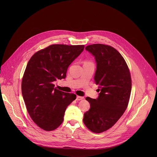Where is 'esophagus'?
<instances>
[{
  "label": "esophagus",
  "mask_w": 157,
  "mask_h": 157,
  "mask_svg": "<svg viewBox=\"0 0 157 157\" xmlns=\"http://www.w3.org/2000/svg\"><path fill=\"white\" fill-rule=\"evenodd\" d=\"M84 98L83 97H81V96H78V95H77V97H76V100L77 101H79V100H82Z\"/></svg>",
  "instance_id": "esophagus-1"
}]
</instances>
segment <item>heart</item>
Here are the masks:
<instances>
[{
    "label": "heart",
    "mask_w": 157,
    "mask_h": 157,
    "mask_svg": "<svg viewBox=\"0 0 157 157\" xmlns=\"http://www.w3.org/2000/svg\"><path fill=\"white\" fill-rule=\"evenodd\" d=\"M89 62H90L89 61H85L84 63H89Z\"/></svg>",
    "instance_id": "heart-1"
}]
</instances>
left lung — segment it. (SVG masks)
<instances>
[{
  "mask_svg": "<svg viewBox=\"0 0 157 157\" xmlns=\"http://www.w3.org/2000/svg\"><path fill=\"white\" fill-rule=\"evenodd\" d=\"M85 49L95 57L94 80L100 92L97 99L86 98L90 108L83 121L90 131L100 134L112 128L125 112L131 92V76L125 60L111 46L97 44Z\"/></svg>",
  "mask_w": 157,
  "mask_h": 157,
  "instance_id": "8db88e82",
  "label": "left lung"
}]
</instances>
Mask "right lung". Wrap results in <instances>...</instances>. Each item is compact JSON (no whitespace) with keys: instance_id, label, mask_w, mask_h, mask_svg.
Wrapping results in <instances>:
<instances>
[{"instance_id":"add662e5","label":"right lung","mask_w":157,"mask_h":157,"mask_svg":"<svg viewBox=\"0 0 157 157\" xmlns=\"http://www.w3.org/2000/svg\"><path fill=\"white\" fill-rule=\"evenodd\" d=\"M85 46L54 44L36 52L29 59L22 80V93L30 117L41 129L51 131L63 121L67 106L76 95L54 88L53 82L67 76L70 64Z\"/></svg>"}]
</instances>
